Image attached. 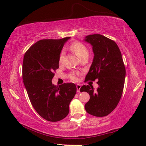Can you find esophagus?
Listing matches in <instances>:
<instances>
[{
  "label": "esophagus",
  "instance_id": "34e87169",
  "mask_svg": "<svg viewBox=\"0 0 146 146\" xmlns=\"http://www.w3.org/2000/svg\"><path fill=\"white\" fill-rule=\"evenodd\" d=\"M80 88H81V86H80V84L76 85V90H77V92H78V93H80Z\"/></svg>",
  "mask_w": 146,
  "mask_h": 146
}]
</instances>
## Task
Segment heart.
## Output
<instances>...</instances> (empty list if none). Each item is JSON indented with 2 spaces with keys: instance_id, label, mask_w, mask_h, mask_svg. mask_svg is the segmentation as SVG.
I'll return each instance as SVG.
<instances>
[{
  "instance_id": "1",
  "label": "heart",
  "mask_w": 146,
  "mask_h": 146,
  "mask_svg": "<svg viewBox=\"0 0 146 146\" xmlns=\"http://www.w3.org/2000/svg\"><path fill=\"white\" fill-rule=\"evenodd\" d=\"M70 48L71 49V50H72L80 58H82L83 56H84L86 55H89V51L87 48L82 43L79 42H73L71 45ZM64 55H65L64 51H62L58 58V62L60 64H62L63 62ZM70 77L73 80H76V79H77V78H76V75L75 73L71 74Z\"/></svg>"
}]
</instances>
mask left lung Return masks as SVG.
I'll list each match as a JSON object with an SVG mask.
<instances>
[{
  "instance_id": "left-lung-1",
  "label": "left lung",
  "mask_w": 146,
  "mask_h": 146,
  "mask_svg": "<svg viewBox=\"0 0 146 146\" xmlns=\"http://www.w3.org/2000/svg\"><path fill=\"white\" fill-rule=\"evenodd\" d=\"M84 40L93 47L94 58L85 82L98 79V87L84 85L81 92L90 96L85 104L87 113L95 117H105L117 107L122 95L125 68L120 49L115 41L100 34L90 35Z\"/></svg>"
}]
</instances>
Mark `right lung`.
<instances>
[{"mask_svg":"<svg viewBox=\"0 0 146 146\" xmlns=\"http://www.w3.org/2000/svg\"><path fill=\"white\" fill-rule=\"evenodd\" d=\"M70 38L38 40L24 56L23 79L29 100L38 114L49 122L60 121L68 115L76 92L75 84L56 86L51 82L59 67L62 49Z\"/></svg>","mask_w":146,"mask_h":146,"instance_id":"1","label":"right lung"}]
</instances>
